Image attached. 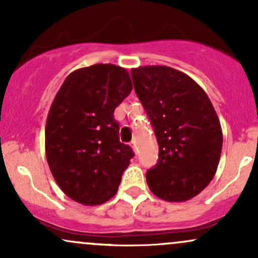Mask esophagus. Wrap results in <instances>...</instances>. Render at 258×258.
Here are the masks:
<instances>
[{
  "label": "esophagus",
  "instance_id": "34e87169",
  "mask_svg": "<svg viewBox=\"0 0 258 258\" xmlns=\"http://www.w3.org/2000/svg\"><path fill=\"white\" fill-rule=\"evenodd\" d=\"M131 147H132L133 152H135V153H137V152H138V148H137V143H136V141H132V142H131Z\"/></svg>",
  "mask_w": 258,
  "mask_h": 258
}]
</instances>
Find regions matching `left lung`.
Listing matches in <instances>:
<instances>
[{
  "mask_svg": "<svg viewBox=\"0 0 258 258\" xmlns=\"http://www.w3.org/2000/svg\"><path fill=\"white\" fill-rule=\"evenodd\" d=\"M131 75L159 144L158 162L146 174L149 189L171 203L197 197L214 178L223 143L211 100L173 68L141 67Z\"/></svg>",
  "mask_w": 258,
  "mask_h": 258,
  "instance_id": "8db88e82",
  "label": "left lung"
}]
</instances>
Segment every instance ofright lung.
I'll use <instances>...</instances> for the list:
<instances>
[{"mask_svg": "<svg viewBox=\"0 0 258 258\" xmlns=\"http://www.w3.org/2000/svg\"><path fill=\"white\" fill-rule=\"evenodd\" d=\"M123 68L94 64L73 72L55 94L46 123V158L57 184L82 205L116 194L133 154L119 138L114 110L131 93Z\"/></svg>", "mask_w": 258, "mask_h": 258, "instance_id": "obj_1", "label": "right lung"}]
</instances>
